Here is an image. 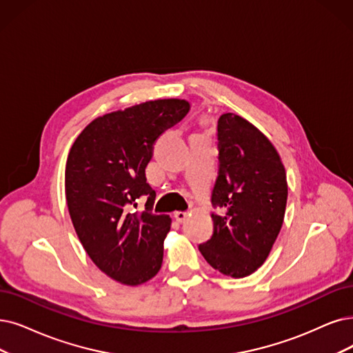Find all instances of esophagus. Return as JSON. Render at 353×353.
I'll return each instance as SVG.
<instances>
[{
    "label": "esophagus",
    "mask_w": 353,
    "mask_h": 353,
    "mask_svg": "<svg viewBox=\"0 0 353 353\" xmlns=\"http://www.w3.org/2000/svg\"><path fill=\"white\" fill-rule=\"evenodd\" d=\"M174 217L176 219V221L184 223L187 220V217H188V213H187V211H176V213L174 214Z\"/></svg>",
    "instance_id": "esophagus-1"
}]
</instances>
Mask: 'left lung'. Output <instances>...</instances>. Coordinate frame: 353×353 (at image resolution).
<instances>
[{"label": "left lung", "mask_w": 353, "mask_h": 353, "mask_svg": "<svg viewBox=\"0 0 353 353\" xmlns=\"http://www.w3.org/2000/svg\"><path fill=\"white\" fill-rule=\"evenodd\" d=\"M219 176L211 203L213 236L200 245L204 259L221 272L243 278L263 265L285 216L288 185L275 146L246 119L225 112L217 124Z\"/></svg>", "instance_id": "1"}]
</instances>
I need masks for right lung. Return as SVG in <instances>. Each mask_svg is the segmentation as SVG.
<instances>
[{"mask_svg":"<svg viewBox=\"0 0 353 353\" xmlns=\"http://www.w3.org/2000/svg\"><path fill=\"white\" fill-rule=\"evenodd\" d=\"M190 103L154 100L92 120L69 150L65 194L70 220L91 261L111 279L140 285L157 275L171 217L150 213L154 192L145 169L159 136L181 121ZM149 194L145 212H132Z\"/></svg>","mask_w":353,"mask_h":353,"instance_id":"add662e5","label":"right lung"}]
</instances>
